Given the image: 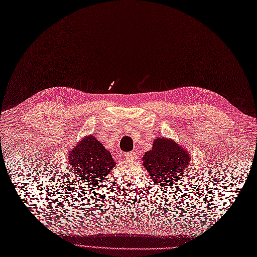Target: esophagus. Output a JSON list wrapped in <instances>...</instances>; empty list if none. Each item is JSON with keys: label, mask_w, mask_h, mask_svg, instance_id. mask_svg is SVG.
I'll return each mask as SVG.
<instances>
[{"label": "esophagus", "mask_w": 257, "mask_h": 257, "mask_svg": "<svg viewBox=\"0 0 257 257\" xmlns=\"http://www.w3.org/2000/svg\"><path fill=\"white\" fill-rule=\"evenodd\" d=\"M125 157L128 160H133L136 158V153L135 152H131V153H126L125 154Z\"/></svg>", "instance_id": "esophagus-1"}]
</instances>
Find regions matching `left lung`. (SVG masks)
Instances as JSON below:
<instances>
[{"mask_svg":"<svg viewBox=\"0 0 257 257\" xmlns=\"http://www.w3.org/2000/svg\"><path fill=\"white\" fill-rule=\"evenodd\" d=\"M143 165L156 184L173 185L182 178L191 161L189 152L176 141L156 137L153 147L145 153Z\"/></svg>","mask_w":257,"mask_h":257,"instance_id":"8db88e82","label":"left lung"}]
</instances>
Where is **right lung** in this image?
Listing matches in <instances>:
<instances>
[{"instance_id":"1","label":"right lung","mask_w":257,"mask_h":257,"mask_svg":"<svg viewBox=\"0 0 257 257\" xmlns=\"http://www.w3.org/2000/svg\"><path fill=\"white\" fill-rule=\"evenodd\" d=\"M68 164L79 179L86 180L89 185L101 182L115 166L111 153L93 135L85 136L72 147Z\"/></svg>"}]
</instances>
